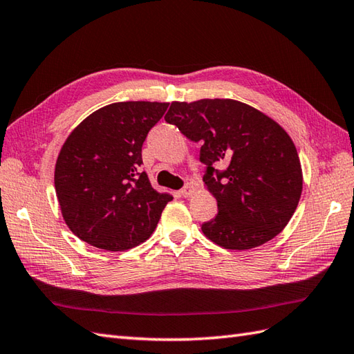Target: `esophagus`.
Here are the masks:
<instances>
[{
    "label": "esophagus",
    "mask_w": 354,
    "mask_h": 354,
    "mask_svg": "<svg viewBox=\"0 0 354 354\" xmlns=\"http://www.w3.org/2000/svg\"><path fill=\"white\" fill-rule=\"evenodd\" d=\"M179 193H180V196H183V197H190L194 193V185L192 183L187 184Z\"/></svg>",
    "instance_id": "1"
}]
</instances>
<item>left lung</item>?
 Here are the masks:
<instances>
[{
    "label": "left lung",
    "instance_id": "1",
    "mask_svg": "<svg viewBox=\"0 0 354 354\" xmlns=\"http://www.w3.org/2000/svg\"><path fill=\"white\" fill-rule=\"evenodd\" d=\"M164 119L202 145L203 183L218 208L202 225L205 236L225 249L248 250L283 231L303 176L297 149L279 123L234 100L171 102Z\"/></svg>",
    "mask_w": 354,
    "mask_h": 354
}]
</instances>
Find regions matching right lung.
Here are the masks:
<instances>
[{"instance_id":"obj_1","label":"right lung","mask_w":354,"mask_h":354,"mask_svg":"<svg viewBox=\"0 0 354 354\" xmlns=\"http://www.w3.org/2000/svg\"><path fill=\"white\" fill-rule=\"evenodd\" d=\"M167 102L105 105L66 138L54 184L62 214L80 240L119 252L146 241L171 196L153 190L140 171L142 146Z\"/></svg>"}]
</instances>
